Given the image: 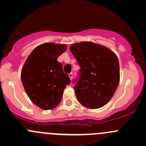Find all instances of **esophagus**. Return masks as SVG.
<instances>
[{"label": "esophagus", "mask_w": 146, "mask_h": 146, "mask_svg": "<svg viewBox=\"0 0 146 146\" xmlns=\"http://www.w3.org/2000/svg\"><path fill=\"white\" fill-rule=\"evenodd\" d=\"M68 76H69V78H70V80H72V78H73V73H69V74H68Z\"/></svg>", "instance_id": "esophagus-1"}]
</instances>
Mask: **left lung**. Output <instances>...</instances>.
<instances>
[{
  "label": "left lung",
  "instance_id": "8db88e82",
  "mask_svg": "<svg viewBox=\"0 0 146 146\" xmlns=\"http://www.w3.org/2000/svg\"><path fill=\"white\" fill-rule=\"evenodd\" d=\"M70 50L80 67L73 82L77 100L88 108H100L118 87V58L107 47L91 42L74 44Z\"/></svg>",
  "mask_w": 146,
  "mask_h": 146
}]
</instances>
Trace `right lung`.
Instances as JSON below:
<instances>
[{"instance_id": "1", "label": "right lung", "mask_w": 146, "mask_h": 146, "mask_svg": "<svg viewBox=\"0 0 146 146\" xmlns=\"http://www.w3.org/2000/svg\"><path fill=\"white\" fill-rule=\"evenodd\" d=\"M66 44L45 43L32 51L21 72V80L28 97L44 110L59 104L64 90L70 83L57 58L66 51Z\"/></svg>"}]
</instances>
